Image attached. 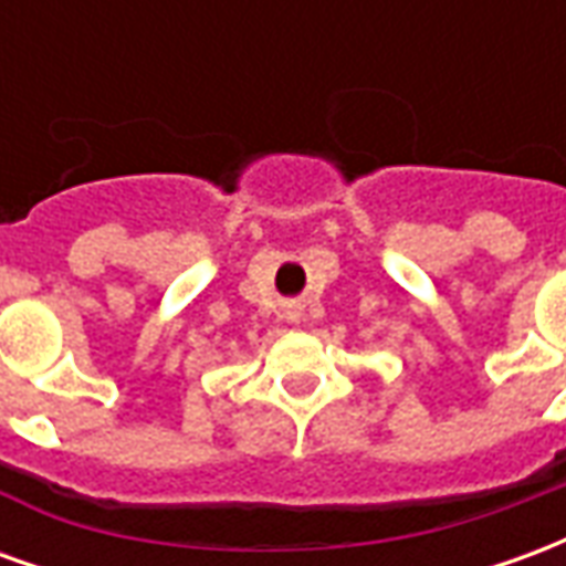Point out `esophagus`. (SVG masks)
<instances>
[{
    "label": "esophagus",
    "mask_w": 566,
    "mask_h": 566,
    "mask_svg": "<svg viewBox=\"0 0 566 566\" xmlns=\"http://www.w3.org/2000/svg\"><path fill=\"white\" fill-rule=\"evenodd\" d=\"M291 318H296V315H294V312H291Z\"/></svg>",
    "instance_id": "esophagus-1"
}]
</instances>
